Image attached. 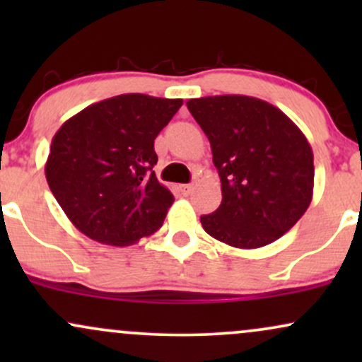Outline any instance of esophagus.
Returning <instances> with one entry per match:
<instances>
[{
  "label": "esophagus",
  "mask_w": 362,
  "mask_h": 362,
  "mask_svg": "<svg viewBox=\"0 0 362 362\" xmlns=\"http://www.w3.org/2000/svg\"><path fill=\"white\" fill-rule=\"evenodd\" d=\"M180 189H182V192H184V195H189V194L192 192V190H194V185H190V184H185V185H182Z\"/></svg>",
  "instance_id": "34e87169"
}]
</instances>
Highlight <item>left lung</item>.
I'll return each instance as SVG.
<instances>
[{
    "label": "left lung",
    "instance_id": "left-lung-1",
    "mask_svg": "<svg viewBox=\"0 0 362 362\" xmlns=\"http://www.w3.org/2000/svg\"><path fill=\"white\" fill-rule=\"evenodd\" d=\"M187 109L211 143L223 201L201 216L207 235L259 248L294 226L313 197V151L284 112L247 95L192 98Z\"/></svg>",
    "mask_w": 362,
    "mask_h": 362
}]
</instances>
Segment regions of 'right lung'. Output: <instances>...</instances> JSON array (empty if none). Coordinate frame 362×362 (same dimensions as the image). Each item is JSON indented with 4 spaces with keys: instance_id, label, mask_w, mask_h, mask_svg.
Listing matches in <instances>:
<instances>
[{
    "instance_id": "right-lung-1",
    "label": "right lung",
    "mask_w": 362,
    "mask_h": 362,
    "mask_svg": "<svg viewBox=\"0 0 362 362\" xmlns=\"http://www.w3.org/2000/svg\"><path fill=\"white\" fill-rule=\"evenodd\" d=\"M182 103L117 95L78 112L54 134L45 178L83 235L127 247L163 224L173 194L153 172L155 139Z\"/></svg>"
}]
</instances>
